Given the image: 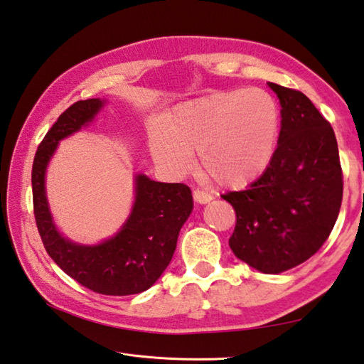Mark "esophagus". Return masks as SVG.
I'll return each mask as SVG.
<instances>
[{
	"instance_id": "1",
	"label": "esophagus",
	"mask_w": 364,
	"mask_h": 364,
	"mask_svg": "<svg viewBox=\"0 0 364 364\" xmlns=\"http://www.w3.org/2000/svg\"><path fill=\"white\" fill-rule=\"evenodd\" d=\"M192 197H194V200L197 203H208L213 200V196L202 189H194V192H192Z\"/></svg>"
}]
</instances>
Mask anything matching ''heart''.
Wrapping results in <instances>:
<instances>
[{
  "mask_svg": "<svg viewBox=\"0 0 364 364\" xmlns=\"http://www.w3.org/2000/svg\"><path fill=\"white\" fill-rule=\"evenodd\" d=\"M281 131V112L269 92L249 88L184 102L166 117L164 132L149 134L154 161L184 173L191 154L198 167L224 188H245L267 172Z\"/></svg>",
  "mask_w": 364,
  "mask_h": 364,
  "instance_id": "1",
  "label": "heart"
}]
</instances>
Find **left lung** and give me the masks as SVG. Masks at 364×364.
<instances>
[{
	"instance_id": "1",
	"label": "left lung",
	"mask_w": 364,
	"mask_h": 364,
	"mask_svg": "<svg viewBox=\"0 0 364 364\" xmlns=\"http://www.w3.org/2000/svg\"><path fill=\"white\" fill-rule=\"evenodd\" d=\"M268 85L282 107L274 158L247 189L220 197L237 215L229 240L233 254L276 274L306 262L328 240L344 181L330 121L301 91Z\"/></svg>"
}]
</instances>
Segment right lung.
Here are the masks:
<instances>
[{"label":"right lung","instance_id":"1","mask_svg":"<svg viewBox=\"0 0 364 364\" xmlns=\"http://www.w3.org/2000/svg\"><path fill=\"white\" fill-rule=\"evenodd\" d=\"M101 107L99 99L73 104L41 141L31 172L34 219L47 254L68 276L96 294L134 295L151 287L168 267L194 203L186 184L137 175L134 208L117 237L97 246H78L56 232L44 191L46 167L58 141L87 124Z\"/></svg>","mask_w":364,"mask_h":364}]
</instances>
